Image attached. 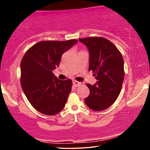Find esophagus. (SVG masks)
<instances>
[{"label":"esophagus","instance_id":"34e87169","mask_svg":"<svg viewBox=\"0 0 150 150\" xmlns=\"http://www.w3.org/2000/svg\"><path fill=\"white\" fill-rule=\"evenodd\" d=\"M73 84H74V85L75 86V87H79V86H81V85H83V83H81V82L76 81V80H74V81H73Z\"/></svg>","mask_w":150,"mask_h":150}]
</instances>
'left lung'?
I'll use <instances>...</instances> for the list:
<instances>
[{"label": "left lung", "instance_id": "obj_1", "mask_svg": "<svg viewBox=\"0 0 150 150\" xmlns=\"http://www.w3.org/2000/svg\"><path fill=\"white\" fill-rule=\"evenodd\" d=\"M89 52V71H93L97 83L87 84L89 96L85 104L91 110L101 111L115 102L124 79V59L117 48L107 39L89 37L79 39Z\"/></svg>", "mask_w": 150, "mask_h": 150}]
</instances>
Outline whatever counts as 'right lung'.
I'll use <instances>...</instances> for the list:
<instances>
[{
  "label": "right lung",
  "instance_id": "right-lung-1",
  "mask_svg": "<svg viewBox=\"0 0 150 150\" xmlns=\"http://www.w3.org/2000/svg\"><path fill=\"white\" fill-rule=\"evenodd\" d=\"M77 42L42 41L24 54L20 63V83L28 102L38 111L53 115L64 108L72 81L59 80L52 70L59 66L63 52Z\"/></svg>",
  "mask_w": 150,
  "mask_h": 150
}]
</instances>
